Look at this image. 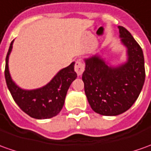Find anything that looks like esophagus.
I'll return each instance as SVG.
<instances>
[{
  "label": "esophagus",
  "mask_w": 151,
  "mask_h": 151,
  "mask_svg": "<svg viewBox=\"0 0 151 151\" xmlns=\"http://www.w3.org/2000/svg\"><path fill=\"white\" fill-rule=\"evenodd\" d=\"M74 69H75V72L78 75H82L84 70H85V65L81 60H77L75 63Z\"/></svg>",
  "instance_id": "esophagus-1"
}]
</instances>
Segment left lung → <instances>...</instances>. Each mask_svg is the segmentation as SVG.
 I'll return each instance as SVG.
<instances>
[{
	"mask_svg": "<svg viewBox=\"0 0 151 151\" xmlns=\"http://www.w3.org/2000/svg\"><path fill=\"white\" fill-rule=\"evenodd\" d=\"M127 61L112 67L98 55L85 58L84 91L92 109L103 116L125 112L136 101L145 78L143 51L131 33L118 26Z\"/></svg>",
	"mask_w": 151,
	"mask_h": 151,
	"instance_id": "obj_1",
	"label": "left lung"
}]
</instances>
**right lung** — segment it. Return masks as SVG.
<instances>
[{
    "instance_id": "add662e5",
    "label": "right lung",
    "mask_w": 151,
    "mask_h": 151,
    "mask_svg": "<svg viewBox=\"0 0 151 151\" xmlns=\"http://www.w3.org/2000/svg\"><path fill=\"white\" fill-rule=\"evenodd\" d=\"M13 42L6 58L5 78L7 88L11 96L19 108L33 118L48 119L54 117L62 110L66 94L72 82L76 79L77 73L74 71L73 62L54 76L45 86L33 90H24L13 82L9 72V56L12 50Z\"/></svg>"
}]
</instances>
